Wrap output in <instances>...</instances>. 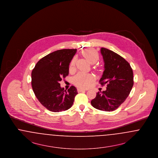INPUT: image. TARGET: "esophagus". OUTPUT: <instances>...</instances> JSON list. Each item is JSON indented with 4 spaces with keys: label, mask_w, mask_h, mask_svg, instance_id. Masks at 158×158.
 Masks as SVG:
<instances>
[{
    "label": "esophagus",
    "mask_w": 158,
    "mask_h": 158,
    "mask_svg": "<svg viewBox=\"0 0 158 158\" xmlns=\"http://www.w3.org/2000/svg\"><path fill=\"white\" fill-rule=\"evenodd\" d=\"M85 89H81V88H78L77 89V91L78 92H83V91H85Z\"/></svg>",
    "instance_id": "1"
}]
</instances>
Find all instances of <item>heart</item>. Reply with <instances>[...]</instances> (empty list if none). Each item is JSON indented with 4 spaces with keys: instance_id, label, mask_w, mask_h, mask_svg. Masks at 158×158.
Masks as SVG:
<instances>
[{
    "instance_id": "1",
    "label": "heart",
    "mask_w": 158,
    "mask_h": 158,
    "mask_svg": "<svg viewBox=\"0 0 158 158\" xmlns=\"http://www.w3.org/2000/svg\"><path fill=\"white\" fill-rule=\"evenodd\" d=\"M82 55L87 60V61L91 64H94L97 63L99 60V54L95 50L92 48L85 49L82 52ZM75 57H74L70 61L69 70L70 71H73L76 64ZM94 81V76L88 73H78L73 78V82L79 88H87L89 87Z\"/></svg>"
}]
</instances>
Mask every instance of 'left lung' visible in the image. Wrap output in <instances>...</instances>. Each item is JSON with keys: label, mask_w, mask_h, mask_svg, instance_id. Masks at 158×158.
Instances as JSON below:
<instances>
[{"label": "left lung", "mask_w": 158, "mask_h": 158, "mask_svg": "<svg viewBox=\"0 0 158 158\" xmlns=\"http://www.w3.org/2000/svg\"><path fill=\"white\" fill-rule=\"evenodd\" d=\"M101 52L105 63V70L99 83L106 85V89L98 92L91 101L96 109L113 111L117 109L127 98L133 84V72L127 61L119 54L105 48Z\"/></svg>", "instance_id": "left-lung-1"}]
</instances>
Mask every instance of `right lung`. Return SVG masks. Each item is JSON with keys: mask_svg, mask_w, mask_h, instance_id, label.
Here are the masks:
<instances>
[{"mask_svg": "<svg viewBox=\"0 0 158 158\" xmlns=\"http://www.w3.org/2000/svg\"><path fill=\"white\" fill-rule=\"evenodd\" d=\"M76 49H62L50 53L37 63L31 73L32 90L40 102L48 110L61 112L73 105L77 91L74 86L68 90L60 81L69 75V63Z\"/></svg>", "mask_w": 158, "mask_h": 158, "instance_id": "right-lung-1", "label": "right lung"}]
</instances>
